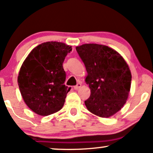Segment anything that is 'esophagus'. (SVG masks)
<instances>
[{
	"label": "esophagus",
	"mask_w": 153,
	"mask_h": 153,
	"mask_svg": "<svg viewBox=\"0 0 153 153\" xmlns=\"http://www.w3.org/2000/svg\"><path fill=\"white\" fill-rule=\"evenodd\" d=\"M80 87H81V83L78 82V83L76 85H75V86H74V89H75V90H78V89L80 88Z\"/></svg>",
	"instance_id": "esophagus-1"
}]
</instances>
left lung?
Returning <instances> with one entry per match:
<instances>
[{"label": "left lung", "mask_w": 153, "mask_h": 153, "mask_svg": "<svg viewBox=\"0 0 153 153\" xmlns=\"http://www.w3.org/2000/svg\"><path fill=\"white\" fill-rule=\"evenodd\" d=\"M76 50L87 71L91 96L85 101L88 110L107 118L118 112L128 99L131 75L129 66L117 51L98 44H85Z\"/></svg>", "instance_id": "obj_1"}]
</instances>
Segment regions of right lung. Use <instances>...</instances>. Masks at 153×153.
<instances>
[{"label": "right lung", "mask_w": 153, "mask_h": 153, "mask_svg": "<svg viewBox=\"0 0 153 153\" xmlns=\"http://www.w3.org/2000/svg\"><path fill=\"white\" fill-rule=\"evenodd\" d=\"M72 47L47 42L31 50L21 67L18 84L27 106L40 116H48L62 108L71 88L64 85L63 62Z\"/></svg>", "instance_id": "obj_1"}]
</instances>
